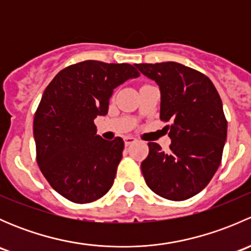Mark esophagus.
<instances>
[{
	"label": "esophagus",
	"instance_id": "obj_1",
	"mask_svg": "<svg viewBox=\"0 0 251 251\" xmlns=\"http://www.w3.org/2000/svg\"><path fill=\"white\" fill-rule=\"evenodd\" d=\"M136 141H137V140H136L135 137H132V136H127V137L124 138V142H125V146L126 147H128V146H130V144L135 143Z\"/></svg>",
	"mask_w": 251,
	"mask_h": 251
}]
</instances>
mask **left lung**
Segmentation results:
<instances>
[{
    "label": "left lung",
    "instance_id": "8db88e82",
    "mask_svg": "<svg viewBox=\"0 0 251 251\" xmlns=\"http://www.w3.org/2000/svg\"><path fill=\"white\" fill-rule=\"evenodd\" d=\"M135 67L159 86L160 119L173 121L170 151L149 142L142 174L155 194L186 201L203 191L221 163L227 137L221 98L209 77L179 63Z\"/></svg>",
    "mask_w": 251,
    "mask_h": 251
}]
</instances>
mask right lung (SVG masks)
Wrapping results in <instances>:
<instances>
[{
	"mask_svg": "<svg viewBox=\"0 0 251 251\" xmlns=\"http://www.w3.org/2000/svg\"><path fill=\"white\" fill-rule=\"evenodd\" d=\"M138 76L133 65L85 60L60 70L45 90L34 118L37 164L68 201L91 203L113 186L124 141L103 140L93 120L107 115L114 88Z\"/></svg>",
	"mask_w": 251,
	"mask_h": 251,
	"instance_id": "add662e5",
	"label": "right lung"
}]
</instances>
